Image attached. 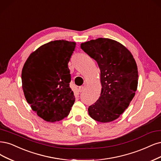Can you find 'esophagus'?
I'll list each match as a JSON object with an SVG mask.
<instances>
[{
	"instance_id": "1",
	"label": "esophagus",
	"mask_w": 161,
	"mask_h": 161,
	"mask_svg": "<svg viewBox=\"0 0 161 161\" xmlns=\"http://www.w3.org/2000/svg\"><path fill=\"white\" fill-rule=\"evenodd\" d=\"M84 90H85V86H79V91L80 92H82Z\"/></svg>"
}]
</instances>
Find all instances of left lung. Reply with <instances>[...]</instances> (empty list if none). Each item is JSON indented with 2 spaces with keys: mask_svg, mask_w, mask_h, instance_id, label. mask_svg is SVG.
<instances>
[{
  "mask_svg": "<svg viewBox=\"0 0 161 161\" xmlns=\"http://www.w3.org/2000/svg\"><path fill=\"white\" fill-rule=\"evenodd\" d=\"M80 48L96 60L101 70V96L88 107V114L101 123L113 121L135 95L138 76L135 60L125 46L110 38L81 43Z\"/></svg>",
  "mask_w": 161,
  "mask_h": 161,
  "instance_id": "left-lung-1",
  "label": "left lung"
}]
</instances>
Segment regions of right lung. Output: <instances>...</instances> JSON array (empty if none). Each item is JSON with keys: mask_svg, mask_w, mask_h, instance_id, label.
<instances>
[{"mask_svg": "<svg viewBox=\"0 0 161 161\" xmlns=\"http://www.w3.org/2000/svg\"><path fill=\"white\" fill-rule=\"evenodd\" d=\"M76 43L51 41L30 54L22 70L27 103L43 120L54 123L67 116L75 103L68 63Z\"/></svg>", "mask_w": 161, "mask_h": 161, "instance_id": "1", "label": "right lung"}]
</instances>
